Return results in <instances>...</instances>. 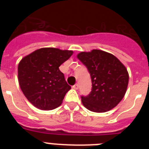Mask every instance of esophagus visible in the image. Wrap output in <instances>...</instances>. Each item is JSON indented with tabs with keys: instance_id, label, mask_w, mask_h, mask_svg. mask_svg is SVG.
<instances>
[{
	"instance_id": "1",
	"label": "esophagus",
	"mask_w": 149,
	"mask_h": 149,
	"mask_svg": "<svg viewBox=\"0 0 149 149\" xmlns=\"http://www.w3.org/2000/svg\"><path fill=\"white\" fill-rule=\"evenodd\" d=\"M78 88H79V85L77 84H76L75 85H74L73 86V89H78Z\"/></svg>"
}]
</instances>
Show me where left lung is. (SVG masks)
<instances>
[{"mask_svg": "<svg viewBox=\"0 0 149 149\" xmlns=\"http://www.w3.org/2000/svg\"><path fill=\"white\" fill-rule=\"evenodd\" d=\"M77 57L85 65L92 79V91L81 96L86 109L104 113L114 108L125 95L129 75L127 68L112 54L93 49L81 52Z\"/></svg>", "mask_w": 149, "mask_h": 149, "instance_id": "8db88e82", "label": "left lung"}]
</instances>
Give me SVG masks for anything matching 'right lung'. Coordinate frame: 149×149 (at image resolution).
<instances>
[{
	"label": "right lung",
	"mask_w": 149,
	"mask_h": 149,
	"mask_svg": "<svg viewBox=\"0 0 149 149\" xmlns=\"http://www.w3.org/2000/svg\"><path fill=\"white\" fill-rule=\"evenodd\" d=\"M73 51L54 48L36 50L22 59L18 66L19 86L30 103L38 109L58 107L71 86L59 67Z\"/></svg>",
	"instance_id": "add662e5"
}]
</instances>
